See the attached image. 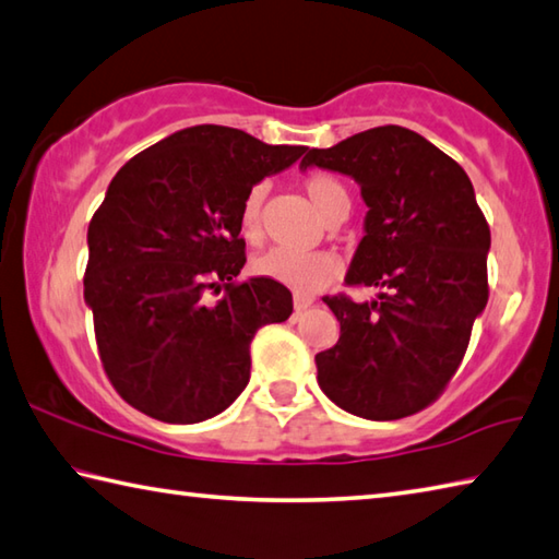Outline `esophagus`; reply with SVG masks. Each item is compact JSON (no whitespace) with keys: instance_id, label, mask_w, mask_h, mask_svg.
<instances>
[{"instance_id":"1","label":"esophagus","mask_w":559,"mask_h":559,"mask_svg":"<svg viewBox=\"0 0 559 559\" xmlns=\"http://www.w3.org/2000/svg\"><path fill=\"white\" fill-rule=\"evenodd\" d=\"M312 298L310 296H302V293H296V298H293V308H296V312H306L308 308H312Z\"/></svg>"}]
</instances>
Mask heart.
<instances>
[{
    "instance_id": "1",
    "label": "heart",
    "mask_w": 559,
    "mask_h": 559,
    "mask_svg": "<svg viewBox=\"0 0 559 559\" xmlns=\"http://www.w3.org/2000/svg\"><path fill=\"white\" fill-rule=\"evenodd\" d=\"M314 210L320 212L324 222H330L349 212V190L328 174H312L302 182ZM266 182L253 186L245 202H241V231L247 239H259L263 229V205H266ZM253 271L259 276L278 281L302 293L320 290L340 276V259L330 251H290V249H269L253 259Z\"/></svg>"
}]
</instances>
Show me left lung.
Returning <instances> with one entry per match:
<instances>
[{
  "mask_svg": "<svg viewBox=\"0 0 559 559\" xmlns=\"http://www.w3.org/2000/svg\"><path fill=\"white\" fill-rule=\"evenodd\" d=\"M312 166L359 182L369 212L344 281L381 288L367 302L324 298L340 340L314 357L318 383L359 418H405L450 383L486 308L489 225L462 166L405 127L310 148L300 168Z\"/></svg>",
  "mask_w": 559,
  "mask_h": 559,
  "instance_id": "1",
  "label": "left lung"
}]
</instances>
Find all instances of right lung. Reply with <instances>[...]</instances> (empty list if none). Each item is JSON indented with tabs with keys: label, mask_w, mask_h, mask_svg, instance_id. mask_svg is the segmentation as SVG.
I'll list each match as a JSON object with an SVG mask.
<instances>
[{
	"label": "right lung",
	"mask_w": 559,
	"mask_h": 559,
	"mask_svg": "<svg viewBox=\"0 0 559 559\" xmlns=\"http://www.w3.org/2000/svg\"><path fill=\"white\" fill-rule=\"evenodd\" d=\"M306 146L198 124L141 151L111 178L87 227L85 302L117 393L164 423H202L247 389L259 328L293 312L278 281L249 278L241 202ZM226 290L217 304L206 290Z\"/></svg>",
	"instance_id": "1"
}]
</instances>
